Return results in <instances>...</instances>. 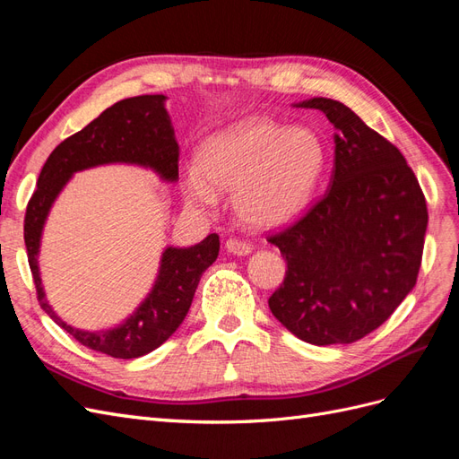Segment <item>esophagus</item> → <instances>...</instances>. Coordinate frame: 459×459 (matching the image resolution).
<instances>
[{
  "label": "esophagus",
  "instance_id": "obj_1",
  "mask_svg": "<svg viewBox=\"0 0 459 459\" xmlns=\"http://www.w3.org/2000/svg\"><path fill=\"white\" fill-rule=\"evenodd\" d=\"M226 248H228V253L238 255V256H247V255L253 253L251 243L241 241V239H228L226 241Z\"/></svg>",
  "mask_w": 459,
  "mask_h": 459
}]
</instances>
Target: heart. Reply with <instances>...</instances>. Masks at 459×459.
<instances>
[{
  "mask_svg": "<svg viewBox=\"0 0 459 459\" xmlns=\"http://www.w3.org/2000/svg\"><path fill=\"white\" fill-rule=\"evenodd\" d=\"M325 166L327 147L316 130L255 117L208 137L184 172V193L193 208L211 212L218 189H233L235 212L247 224L275 228L307 211Z\"/></svg>",
  "mask_w": 459,
  "mask_h": 459,
  "instance_id": "1",
  "label": "heart"
}]
</instances>
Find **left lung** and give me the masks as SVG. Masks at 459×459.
<instances>
[{
    "label": "left lung",
    "instance_id": "left-lung-1",
    "mask_svg": "<svg viewBox=\"0 0 459 459\" xmlns=\"http://www.w3.org/2000/svg\"><path fill=\"white\" fill-rule=\"evenodd\" d=\"M335 126L329 189L268 241L287 262L272 314L304 342L351 344L386 322L418 281L427 203L402 152L346 105L312 97Z\"/></svg>",
    "mask_w": 459,
    "mask_h": 459
}]
</instances>
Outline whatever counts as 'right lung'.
I'll use <instances>...</instances> for the list:
<instances>
[{
    "instance_id": "add662e5",
    "label": "right lung",
    "mask_w": 459,
    "mask_h": 459,
    "mask_svg": "<svg viewBox=\"0 0 459 459\" xmlns=\"http://www.w3.org/2000/svg\"><path fill=\"white\" fill-rule=\"evenodd\" d=\"M164 101V95L122 100L103 110L84 130L66 137L41 169L24 216V245L39 307L80 344L122 359L159 349L184 322L203 272L218 258L220 238L211 233L197 245L166 247L155 283L140 307L115 327L84 331L63 322L46 299L38 266L41 233L53 203L76 172L103 164H135L152 170L164 182H178L179 147Z\"/></svg>"
}]
</instances>
